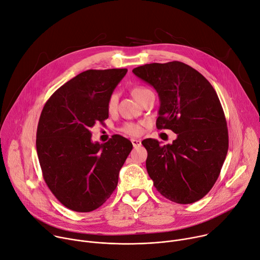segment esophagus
Returning a JSON list of instances; mask_svg holds the SVG:
<instances>
[{"label": "esophagus", "instance_id": "esophagus-1", "mask_svg": "<svg viewBox=\"0 0 260 260\" xmlns=\"http://www.w3.org/2000/svg\"><path fill=\"white\" fill-rule=\"evenodd\" d=\"M132 143L134 145V147H139L141 146V140H138V139H132Z\"/></svg>", "mask_w": 260, "mask_h": 260}]
</instances>
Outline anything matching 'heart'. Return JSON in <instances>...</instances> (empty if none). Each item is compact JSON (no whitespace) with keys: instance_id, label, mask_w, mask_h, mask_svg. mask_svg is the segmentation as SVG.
Returning a JSON list of instances; mask_svg holds the SVG:
<instances>
[{"instance_id":"1","label":"heart","mask_w":260,"mask_h":260,"mask_svg":"<svg viewBox=\"0 0 260 260\" xmlns=\"http://www.w3.org/2000/svg\"><path fill=\"white\" fill-rule=\"evenodd\" d=\"M149 93H152V91L144 86H136L132 89V95L138 103H140L141 100L145 98ZM117 103H118V94L116 92H113L109 96L108 103H107V109L110 113L116 110ZM121 131L129 136H139L141 133H142V126H141V124L139 123H126L121 127Z\"/></svg>"}]
</instances>
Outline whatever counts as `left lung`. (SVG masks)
Wrapping results in <instances>:
<instances>
[{
  "mask_svg": "<svg viewBox=\"0 0 260 260\" xmlns=\"http://www.w3.org/2000/svg\"><path fill=\"white\" fill-rule=\"evenodd\" d=\"M133 73L157 92L156 127L177 135L172 144L142 141L146 169L167 199L188 204L203 198L217 181L228 151V129L214 87L193 67L179 61L151 63Z\"/></svg>",
  "mask_w": 260,
  "mask_h": 260,
  "instance_id": "obj_1",
  "label": "left lung"
}]
</instances>
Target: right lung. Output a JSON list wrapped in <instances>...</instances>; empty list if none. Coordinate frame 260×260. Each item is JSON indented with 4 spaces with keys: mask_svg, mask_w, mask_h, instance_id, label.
Wrapping results in <instances>:
<instances>
[{
    "mask_svg": "<svg viewBox=\"0 0 260 260\" xmlns=\"http://www.w3.org/2000/svg\"><path fill=\"white\" fill-rule=\"evenodd\" d=\"M126 73V68L86 70L56 90L42 109L36 149L43 179L69 209L88 212L102 206L133 149L120 135L104 144L92 142L90 132L109 117L108 99Z\"/></svg>",
    "mask_w": 260,
    "mask_h": 260,
    "instance_id": "1",
    "label": "right lung"
}]
</instances>
